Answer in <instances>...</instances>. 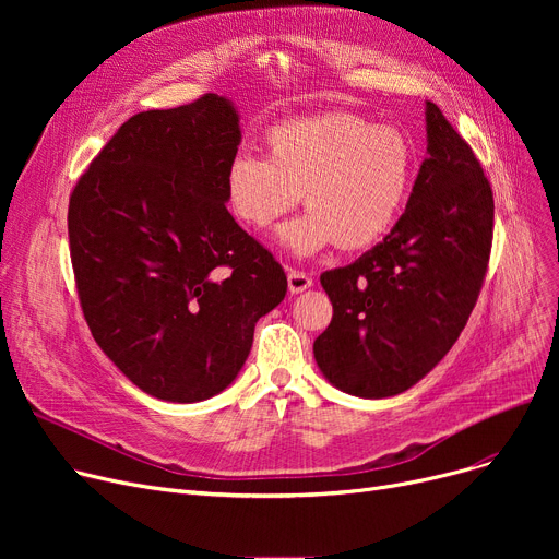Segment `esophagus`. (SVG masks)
<instances>
[{
  "mask_svg": "<svg viewBox=\"0 0 559 559\" xmlns=\"http://www.w3.org/2000/svg\"><path fill=\"white\" fill-rule=\"evenodd\" d=\"M287 287H289L292 295H301V292H306L308 287H312V278H310L306 272L289 270V272H287Z\"/></svg>",
  "mask_w": 559,
  "mask_h": 559,
  "instance_id": "1",
  "label": "esophagus"
}]
</instances>
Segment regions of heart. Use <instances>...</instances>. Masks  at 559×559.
<instances>
[{"mask_svg":"<svg viewBox=\"0 0 559 559\" xmlns=\"http://www.w3.org/2000/svg\"><path fill=\"white\" fill-rule=\"evenodd\" d=\"M267 156L238 154L226 167L233 215L255 230L295 209L278 240L297 255L337 242L365 249L394 226L415 179V144L399 127L331 110L285 120L264 133Z\"/></svg>","mask_w":559,"mask_h":559,"instance_id":"heart-1","label":"heart"}]
</instances>
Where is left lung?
Listing matches in <instances>:
<instances>
[{
  "mask_svg": "<svg viewBox=\"0 0 559 559\" xmlns=\"http://www.w3.org/2000/svg\"><path fill=\"white\" fill-rule=\"evenodd\" d=\"M426 160L388 238L321 274L333 304L314 360L350 396H396L435 369L472 314L487 272L493 197L483 167L432 102Z\"/></svg>",
  "mask_w": 559,
  "mask_h": 559,
  "instance_id": "8db88e82",
  "label": "left lung"
}]
</instances>
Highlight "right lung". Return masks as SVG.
Returning <instances> with one entry per match:
<instances>
[{
	"instance_id": "add662e5",
	"label": "right lung",
	"mask_w": 559,
	"mask_h": 559,
	"mask_svg": "<svg viewBox=\"0 0 559 559\" xmlns=\"http://www.w3.org/2000/svg\"><path fill=\"white\" fill-rule=\"evenodd\" d=\"M240 142L238 110L213 93L138 112L70 197L83 317L112 365L160 401L224 392L255 321L285 299L283 267L226 211Z\"/></svg>"
}]
</instances>
